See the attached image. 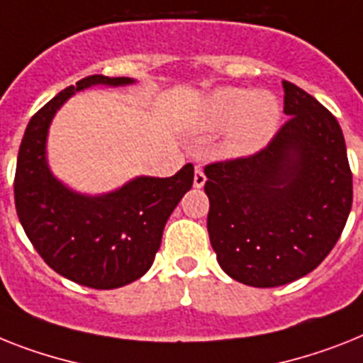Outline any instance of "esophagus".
<instances>
[{
  "label": "esophagus",
  "mask_w": 363,
  "mask_h": 363,
  "mask_svg": "<svg viewBox=\"0 0 363 363\" xmlns=\"http://www.w3.org/2000/svg\"><path fill=\"white\" fill-rule=\"evenodd\" d=\"M193 184L196 189H202L203 185H206V174H203V170L200 169V167H196V170H194Z\"/></svg>",
  "instance_id": "34e87169"
}]
</instances>
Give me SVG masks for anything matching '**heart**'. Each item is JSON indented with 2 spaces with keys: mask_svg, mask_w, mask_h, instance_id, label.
<instances>
[{
  "mask_svg": "<svg viewBox=\"0 0 363 363\" xmlns=\"http://www.w3.org/2000/svg\"><path fill=\"white\" fill-rule=\"evenodd\" d=\"M282 118L280 101L265 91L220 86L206 98L199 125L203 131H223L220 152L226 157H247L271 143Z\"/></svg>",
  "mask_w": 363,
  "mask_h": 363,
  "instance_id": "heart-1",
  "label": "heart"
}]
</instances>
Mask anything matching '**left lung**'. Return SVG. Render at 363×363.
<instances>
[{
	"instance_id": "obj_1",
	"label": "left lung",
	"mask_w": 363,
	"mask_h": 363,
	"mask_svg": "<svg viewBox=\"0 0 363 363\" xmlns=\"http://www.w3.org/2000/svg\"><path fill=\"white\" fill-rule=\"evenodd\" d=\"M289 121L262 152L208 164V232L218 265L252 287L306 277L328 256L352 206L345 139L330 111L284 81Z\"/></svg>"
}]
</instances>
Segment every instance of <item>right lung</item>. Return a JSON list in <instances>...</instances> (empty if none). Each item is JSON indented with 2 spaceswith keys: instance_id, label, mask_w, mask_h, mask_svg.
Instances as JSON below:
<instances>
[{
  "instance_id": "right-lung-1",
  "label": "right lung",
  "mask_w": 363,
  "mask_h": 363,
  "mask_svg": "<svg viewBox=\"0 0 363 363\" xmlns=\"http://www.w3.org/2000/svg\"><path fill=\"white\" fill-rule=\"evenodd\" d=\"M133 83L89 76L67 86L29 121L18 152L14 202L26 235L53 271L92 289H115L146 274L170 213L193 187L191 163L170 178L137 176L104 194L74 191L50 169L48 133L68 98L96 85Z\"/></svg>"
}]
</instances>
